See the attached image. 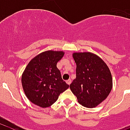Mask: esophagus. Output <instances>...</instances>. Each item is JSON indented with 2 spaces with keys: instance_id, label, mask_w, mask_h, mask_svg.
I'll return each mask as SVG.
<instances>
[{
  "instance_id": "34e87169",
  "label": "esophagus",
  "mask_w": 130,
  "mask_h": 130,
  "mask_svg": "<svg viewBox=\"0 0 130 130\" xmlns=\"http://www.w3.org/2000/svg\"><path fill=\"white\" fill-rule=\"evenodd\" d=\"M66 83L68 84V85H70V84H71V79H68V80H67L66 81Z\"/></svg>"
}]
</instances>
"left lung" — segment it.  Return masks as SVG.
I'll use <instances>...</instances> for the list:
<instances>
[{"label":"left lung","instance_id":"1","mask_svg":"<svg viewBox=\"0 0 130 130\" xmlns=\"http://www.w3.org/2000/svg\"><path fill=\"white\" fill-rule=\"evenodd\" d=\"M72 56L76 64V78L70 89L79 104L88 108L96 107L111 91L110 71L100 57L91 52H75Z\"/></svg>","mask_w":130,"mask_h":130}]
</instances>
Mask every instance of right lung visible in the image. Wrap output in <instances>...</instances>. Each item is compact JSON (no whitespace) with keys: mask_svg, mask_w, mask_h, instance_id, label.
<instances>
[{"mask_svg":"<svg viewBox=\"0 0 130 130\" xmlns=\"http://www.w3.org/2000/svg\"><path fill=\"white\" fill-rule=\"evenodd\" d=\"M63 55V51H45L28 64L21 82L24 93L31 102L43 108L48 107L69 87L56 66Z\"/></svg>","mask_w":130,"mask_h":130,"instance_id":"right-lung-1","label":"right lung"}]
</instances>
